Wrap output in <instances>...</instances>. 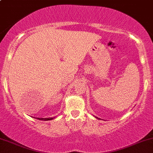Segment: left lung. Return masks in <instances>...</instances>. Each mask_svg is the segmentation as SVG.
<instances>
[{
	"mask_svg": "<svg viewBox=\"0 0 153 153\" xmlns=\"http://www.w3.org/2000/svg\"><path fill=\"white\" fill-rule=\"evenodd\" d=\"M97 118H98V117H97Z\"/></svg>",
	"mask_w": 153,
	"mask_h": 153,
	"instance_id": "obj_1",
	"label": "left lung"
}]
</instances>
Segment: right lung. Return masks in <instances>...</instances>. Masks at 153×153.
<instances>
[{"label":"right lung","instance_id":"right-lung-1","mask_svg":"<svg viewBox=\"0 0 153 153\" xmlns=\"http://www.w3.org/2000/svg\"><path fill=\"white\" fill-rule=\"evenodd\" d=\"M37 119H38V120H52V119H53V117H50V118H37Z\"/></svg>","mask_w":153,"mask_h":153}]
</instances>
